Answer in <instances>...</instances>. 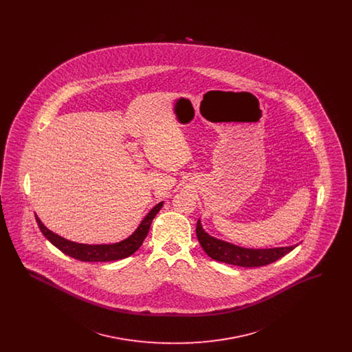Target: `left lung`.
<instances>
[{"label":"left lung","mask_w":352,"mask_h":352,"mask_svg":"<svg viewBox=\"0 0 352 352\" xmlns=\"http://www.w3.org/2000/svg\"><path fill=\"white\" fill-rule=\"evenodd\" d=\"M197 237L201 243L203 251L206 252L211 258L226 264L243 267V268L268 265L277 261L278 258L284 257L286 253L293 251L297 247V245H292V247L267 248V250L243 248L207 234L201 227V220H198L197 223Z\"/></svg>","instance_id":"1"}]
</instances>
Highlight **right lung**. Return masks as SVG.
Returning <instances> with one entry per match:
<instances>
[{
  "mask_svg": "<svg viewBox=\"0 0 352 352\" xmlns=\"http://www.w3.org/2000/svg\"><path fill=\"white\" fill-rule=\"evenodd\" d=\"M164 201H160L157 206H154L151 210V212L144 218V220L140 223V226L137 227V230L133 234H131L128 239L115 243V244H80V243H75V241H69L67 239L59 236V234H54L47 227H45V224L41 221V219L35 215L38 227L41 230V232L45 234V237L50 241L51 244H54L59 251L63 252L65 254H67L69 257H74L76 260L80 261H87V263H107V261H116L125 258L131 254H133L137 251L146 234L149 232L151 221L154 217L158 214V211L162 208Z\"/></svg>",
  "mask_w": 352,
  "mask_h": 352,
  "instance_id": "1",
  "label": "right lung"
}]
</instances>
